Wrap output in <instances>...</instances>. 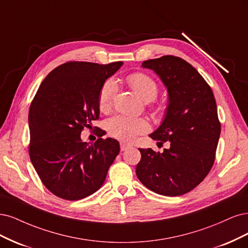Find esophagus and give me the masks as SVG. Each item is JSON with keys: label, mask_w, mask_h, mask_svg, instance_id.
Instances as JSON below:
<instances>
[{"label": "esophagus", "mask_w": 248, "mask_h": 248, "mask_svg": "<svg viewBox=\"0 0 248 248\" xmlns=\"http://www.w3.org/2000/svg\"><path fill=\"white\" fill-rule=\"evenodd\" d=\"M129 147H131L129 144H125V143H124V142H122V143H121V150H122V151L126 150V149L129 148Z\"/></svg>", "instance_id": "1"}]
</instances>
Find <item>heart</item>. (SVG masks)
<instances>
[{"instance_id": "1", "label": "heart", "mask_w": 248, "mask_h": 248, "mask_svg": "<svg viewBox=\"0 0 248 248\" xmlns=\"http://www.w3.org/2000/svg\"><path fill=\"white\" fill-rule=\"evenodd\" d=\"M126 82L136 94L145 102L153 101L158 93V85L153 77L136 72L126 77ZM117 92V85L113 79H107L101 85L98 94V107L101 112H108ZM108 134L117 140L124 142L133 141L138 135L149 131V124L142 117H130L115 115L106 122Z\"/></svg>"}]
</instances>
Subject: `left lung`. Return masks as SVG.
<instances>
[{
	"label": "left lung",
	"instance_id": "obj_1",
	"mask_svg": "<svg viewBox=\"0 0 248 248\" xmlns=\"http://www.w3.org/2000/svg\"><path fill=\"white\" fill-rule=\"evenodd\" d=\"M142 67L154 70L169 93L164 122L149 135L169 147L163 153L140 148L136 174L156 194L185 195L204 180L214 164L220 135L217 103L209 84L181 58L164 55L143 62Z\"/></svg>",
	"mask_w": 248,
	"mask_h": 248
}]
</instances>
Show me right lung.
Wrapping results in <instances>:
<instances>
[{
    "mask_svg": "<svg viewBox=\"0 0 248 248\" xmlns=\"http://www.w3.org/2000/svg\"><path fill=\"white\" fill-rule=\"evenodd\" d=\"M122 65L68 62L53 69L39 86L29 112V154L38 176L54 196L76 201L105 181L119 154L118 141L99 138L89 145L80 135L99 119L100 87ZM95 133L103 136L100 127Z\"/></svg>",
    "mask_w": 248,
    "mask_h": 248,
    "instance_id": "right-lung-1",
    "label": "right lung"
}]
</instances>
